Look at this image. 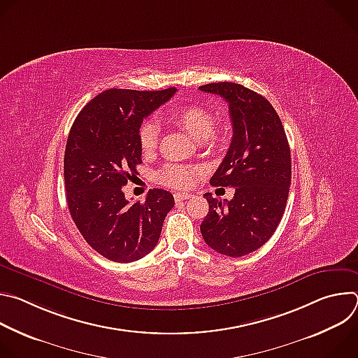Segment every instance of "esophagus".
I'll list each match as a JSON object with an SVG mask.
<instances>
[{
    "label": "esophagus",
    "instance_id": "obj_1",
    "mask_svg": "<svg viewBox=\"0 0 358 358\" xmlns=\"http://www.w3.org/2000/svg\"><path fill=\"white\" fill-rule=\"evenodd\" d=\"M188 198H191V194H185V192H176L174 194L176 201H184V199H188Z\"/></svg>",
    "mask_w": 358,
    "mask_h": 358
}]
</instances>
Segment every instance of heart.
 Segmentation results:
<instances>
[{
  "mask_svg": "<svg viewBox=\"0 0 358 358\" xmlns=\"http://www.w3.org/2000/svg\"><path fill=\"white\" fill-rule=\"evenodd\" d=\"M170 116H171V120L178 127H181L189 137H192L196 141H203L208 138L218 140V134L214 133L215 119L207 109L196 105H188V106L176 108L174 110H171ZM159 137H160V127L157 123L147 120L140 124L138 143L144 155H150V152L156 150ZM195 174H196L195 169L170 164L160 171L159 180L160 182L169 187L187 188L192 184Z\"/></svg>",
  "mask_w": 358,
  "mask_h": 358,
  "instance_id": "b5f03b06",
  "label": "heart"
}]
</instances>
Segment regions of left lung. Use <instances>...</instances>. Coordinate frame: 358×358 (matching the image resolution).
I'll return each instance as SVG.
<instances>
[{
	"mask_svg": "<svg viewBox=\"0 0 358 358\" xmlns=\"http://www.w3.org/2000/svg\"><path fill=\"white\" fill-rule=\"evenodd\" d=\"M198 89L228 101L234 136L210 184L235 188L225 202L203 194L210 211L201 234L218 253L239 258L268 242L283 217L292 180L290 148L276 110L262 94L232 82Z\"/></svg>",
	"mask_w": 358,
	"mask_h": 358,
	"instance_id": "left-lung-1",
	"label": "left lung"
}]
</instances>
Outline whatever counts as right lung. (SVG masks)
<instances>
[{
  "label": "right lung",
  "instance_id": "1",
  "mask_svg": "<svg viewBox=\"0 0 358 358\" xmlns=\"http://www.w3.org/2000/svg\"><path fill=\"white\" fill-rule=\"evenodd\" d=\"M176 90H105L71 127L64 160L68 208L92 249L113 262L138 261L155 249L174 207V196L166 189H150L144 202L130 203L122 187L141 164L143 119Z\"/></svg>",
  "mask_w": 358,
  "mask_h": 358
}]
</instances>
